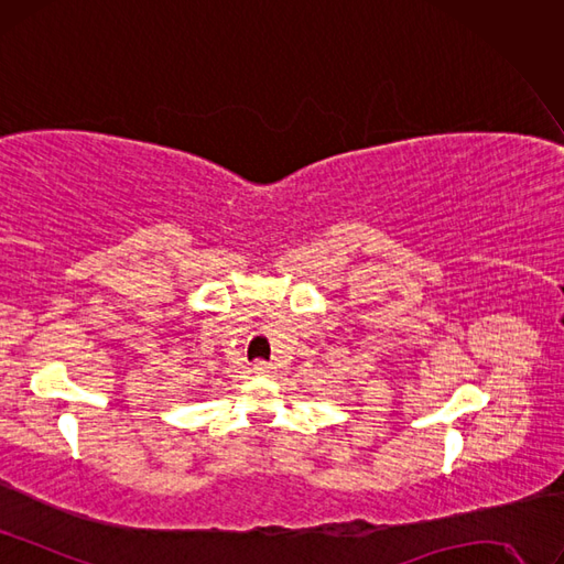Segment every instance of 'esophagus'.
<instances>
[{
	"label": "esophagus",
	"mask_w": 564,
	"mask_h": 564,
	"mask_svg": "<svg viewBox=\"0 0 564 564\" xmlns=\"http://www.w3.org/2000/svg\"><path fill=\"white\" fill-rule=\"evenodd\" d=\"M271 369H274V367H271L269 362H262V360H258V362L253 365V373H258V377H267V373H269Z\"/></svg>",
	"instance_id": "1"
}]
</instances>
